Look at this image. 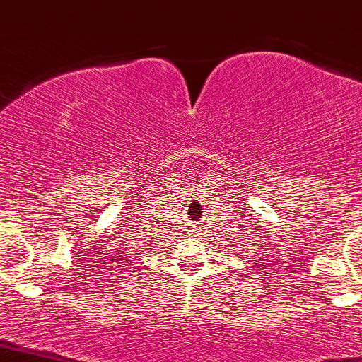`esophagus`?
Listing matches in <instances>:
<instances>
[{"label":"esophagus","mask_w":362,"mask_h":362,"mask_svg":"<svg viewBox=\"0 0 362 362\" xmlns=\"http://www.w3.org/2000/svg\"><path fill=\"white\" fill-rule=\"evenodd\" d=\"M192 235H197V234H199V232H200V228H199V226H195L194 228H192Z\"/></svg>","instance_id":"34e87169"}]
</instances>
